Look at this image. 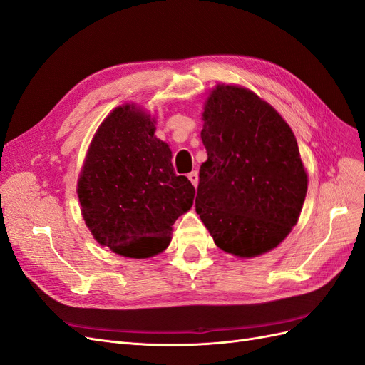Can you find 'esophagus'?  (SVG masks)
<instances>
[{
	"label": "esophagus",
	"instance_id": "34e87169",
	"mask_svg": "<svg viewBox=\"0 0 365 365\" xmlns=\"http://www.w3.org/2000/svg\"><path fill=\"white\" fill-rule=\"evenodd\" d=\"M187 176H189V180H190V182L196 187L197 185V182H200V175H197V172L196 170H193V172H190L189 175H187Z\"/></svg>",
	"mask_w": 365,
	"mask_h": 365
}]
</instances>
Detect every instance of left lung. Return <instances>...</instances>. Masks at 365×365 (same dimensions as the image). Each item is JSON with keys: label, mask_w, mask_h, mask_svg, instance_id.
<instances>
[{"label": "left lung", "mask_w": 365, "mask_h": 365, "mask_svg": "<svg viewBox=\"0 0 365 365\" xmlns=\"http://www.w3.org/2000/svg\"><path fill=\"white\" fill-rule=\"evenodd\" d=\"M196 212L215 244L239 257L277 247L297 224L307 175L288 123L256 94L217 86L204 108Z\"/></svg>", "instance_id": "obj_1"}]
</instances>
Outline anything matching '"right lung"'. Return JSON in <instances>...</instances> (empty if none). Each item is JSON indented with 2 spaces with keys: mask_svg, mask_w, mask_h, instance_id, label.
<instances>
[{
  "mask_svg": "<svg viewBox=\"0 0 365 365\" xmlns=\"http://www.w3.org/2000/svg\"><path fill=\"white\" fill-rule=\"evenodd\" d=\"M153 134L150 115L115 108L97 129L77 184L94 239L126 257L161 252L195 197L192 182L175 173L169 146Z\"/></svg>",
  "mask_w": 365,
  "mask_h": 365,
  "instance_id": "add662e5",
  "label": "right lung"
}]
</instances>
